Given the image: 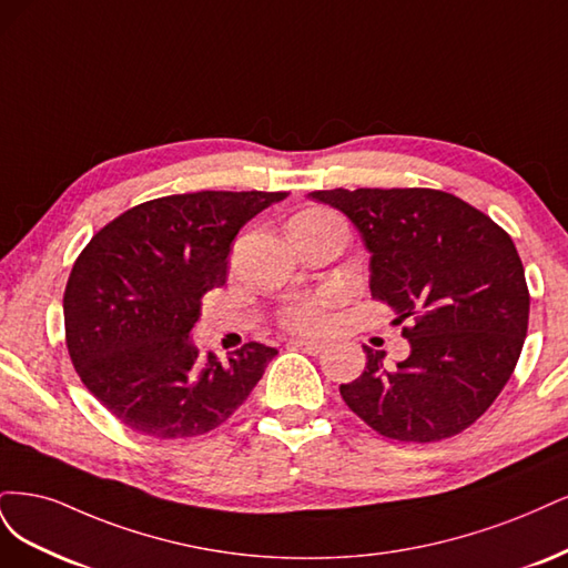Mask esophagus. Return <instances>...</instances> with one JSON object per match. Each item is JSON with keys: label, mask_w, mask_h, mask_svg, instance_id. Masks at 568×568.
I'll return each instance as SVG.
<instances>
[{"label": "esophagus", "mask_w": 568, "mask_h": 568, "mask_svg": "<svg viewBox=\"0 0 568 568\" xmlns=\"http://www.w3.org/2000/svg\"><path fill=\"white\" fill-rule=\"evenodd\" d=\"M290 349H300L306 352L311 356H318L325 349V342H316V339H290L287 342Z\"/></svg>", "instance_id": "obj_1"}]
</instances>
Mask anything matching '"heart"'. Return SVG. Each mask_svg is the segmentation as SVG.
<instances>
[{"instance_id":"1","label":"heart","mask_w":568,"mask_h":568,"mask_svg":"<svg viewBox=\"0 0 568 568\" xmlns=\"http://www.w3.org/2000/svg\"><path fill=\"white\" fill-rule=\"evenodd\" d=\"M316 214H321V212H304L297 219L316 216ZM337 302H339V295L333 290H325V292H318V295L295 300L281 308L278 323L285 327V331H292V333H304V335L321 333L327 325V321H331V308Z\"/></svg>"}]
</instances>
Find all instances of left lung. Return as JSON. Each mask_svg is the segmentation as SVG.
I'll list each match as a JSON object with an SVG mask.
<instances>
[{
    "label": "left lung",
    "instance_id": "1",
    "mask_svg": "<svg viewBox=\"0 0 568 568\" xmlns=\"http://www.w3.org/2000/svg\"><path fill=\"white\" fill-rule=\"evenodd\" d=\"M342 210L371 250V292L404 323L410 356L339 384L344 404L377 434L429 444L460 434L493 406L517 368L530 295L505 229L436 189L308 193Z\"/></svg>",
    "mask_w": 568,
    "mask_h": 568
}]
</instances>
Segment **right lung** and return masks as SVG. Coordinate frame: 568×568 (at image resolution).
<instances>
[{
    "label": "right lung",
    "instance_id": "right-lung-1",
    "mask_svg": "<svg viewBox=\"0 0 568 568\" xmlns=\"http://www.w3.org/2000/svg\"><path fill=\"white\" fill-rule=\"evenodd\" d=\"M285 195L155 197L115 216L80 252L63 292L68 354L84 387L124 427L189 438L245 404L278 352L247 342L222 363L200 354L189 333L205 292L226 283L237 231Z\"/></svg>",
    "mask_w": 568,
    "mask_h": 568
}]
</instances>
